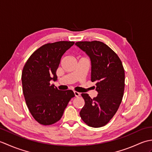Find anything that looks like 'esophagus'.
<instances>
[{
	"instance_id": "obj_1",
	"label": "esophagus",
	"mask_w": 152,
	"mask_h": 152,
	"mask_svg": "<svg viewBox=\"0 0 152 152\" xmlns=\"http://www.w3.org/2000/svg\"><path fill=\"white\" fill-rule=\"evenodd\" d=\"M74 95H75V96H76V97H78V96H79L80 95V93L79 92L74 91Z\"/></svg>"
}]
</instances>
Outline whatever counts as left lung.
Segmentation results:
<instances>
[{
  "mask_svg": "<svg viewBox=\"0 0 152 152\" xmlns=\"http://www.w3.org/2000/svg\"><path fill=\"white\" fill-rule=\"evenodd\" d=\"M75 44L90 57L91 80L95 82L98 92L93 99L82 93L85 104L80 112V117L90 127H101L114 117L121 104L125 88V70L118 55L102 42H77Z\"/></svg>",
  "mask_w": 152,
  "mask_h": 152,
  "instance_id": "1",
  "label": "left lung"
}]
</instances>
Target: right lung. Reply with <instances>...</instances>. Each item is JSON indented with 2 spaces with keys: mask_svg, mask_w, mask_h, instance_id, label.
<instances>
[{
  "mask_svg": "<svg viewBox=\"0 0 152 152\" xmlns=\"http://www.w3.org/2000/svg\"><path fill=\"white\" fill-rule=\"evenodd\" d=\"M74 42L59 41L48 43L31 55L23 69V93L27 107L35 120L41 125H50L63 116L70 100L72 90L60 91L50 84L56 81V70L66 51Z\"/></svg>",
  "mask_w": 152,
  "mask_h": 152,
  "instance_id": "right-lung-1",
  "label": "right lung"
}]
</instances>
